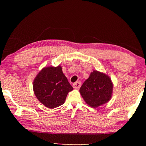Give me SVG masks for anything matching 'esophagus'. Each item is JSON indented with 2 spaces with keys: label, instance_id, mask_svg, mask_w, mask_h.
<instances>
[{
  "label": "esophagus",
  "instance_id": "obj_1",
  "mask_svg": "<svg viewBox=\"0 0 146 146\" xmlns=\"http://www.w3.org/2000/svg\"><path fill=\"white\" fill-rule=\"evenodd\" d=\"M81 86V82H80V81H78V82H75L73 84V87L74 88H76V89H78L80 88Z\"/></svg>",
  "mask_w": 146,
  "mask_h": 146
}]
</instances>
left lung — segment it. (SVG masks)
<instances>
[{
  "mask_svg": "<svg viewBox=\"0 0 146 146\" xmlns=\"http://www.w3.org/2000/svg\"><path fill=\"white\" fill-rule=\"evenodd\" d=\"M113 87L110 76L94 70L81 86L80 93L86 104L95 108L111 99Z\"/></svg>",
  "mask_w": 146,
  "mask_h": 146,
  "instance_id": "8db88e82",
  "label": "left lung"
}]
</instances>
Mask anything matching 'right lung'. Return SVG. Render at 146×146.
Returning a JSON list of instances; mask_svg holds the SVG:
<instances>
[{
    "mask_svg": "<svg viewBox=\"0 0 146 146\" xmlns=\"http://www.w3.org/2000/svg\"><path fill=\"white\" fill-rule=\"evenodd\" d=\"M33 86L37 99L50 109L62 105L68 93L73 90L60 66L44 68L35 78Z\"/></svg>",
    "mask_w": 146,
    "mask_h": 146,
    "instance_id": "obj_1",
    "label": "right lung"
}]
</instances>
